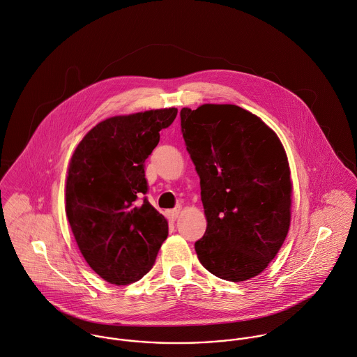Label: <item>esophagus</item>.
Wrapping results in <instances>:
<instances>
[{"instance_id":"obj_1","label":"esophagus","mask_w":357,"mask_h":357,"mask_svg":"<svg viewBox=\"0 0 357 357\" xmlns=\"http://www.w3.org/2000/svg\"><path fill=\"white\" fill-rule=\"evenodd\" d=\"M179 213H181V207L174 208V210H169V211H167V218H168L171 222H174V220H176Z\"/></svg>"}]
</instances>
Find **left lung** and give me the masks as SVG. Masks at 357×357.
Returning a JSON list of instances; mask_svg holds the SVG:
<instances>
[{
    "label": "left lung",
    "instance_id": "8db88e82",
    "mask_svg": "<svg viewBox=\"0 0 357 357\" xmlns=\"http://www.w3.org/2000/svg\"><path fill=\"white\" fill-rule=\"evenodd\" d=\"M181 127L207 218L195 244L199 261L219 279H252L276 257L289 229L284 147L259 117L236 105L183 107Z\"/></svg>",
    "mask_w": 357,
    "mask_h": 357
}]
</instances>
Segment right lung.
I'll list each match as a JSON object with an SVG mask.
<instances>
[{
  "mask_svg": "<svg viewBox=\"0 0 357 357\" xmlns=\"http://www.w3.org/2000/svg\"><path fill=\"white\" fill-rule=\"evenodd\" d=\"M176 113L169 107L106 119L73 153L66 215L84 259L112 284L142 279L168 236L167 219L144 196V161Z\"/></svg>",
  "mask_w": 357,
  "mask_h": 357,
  "instance_id": "obj_1",
  "label": "right lung"
}]
</instances>
